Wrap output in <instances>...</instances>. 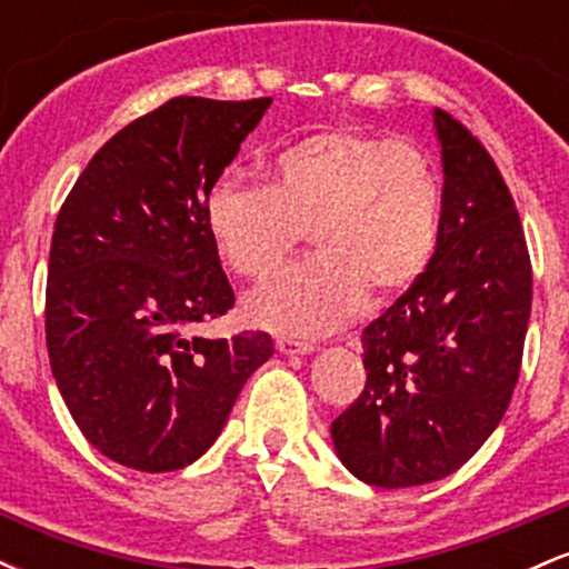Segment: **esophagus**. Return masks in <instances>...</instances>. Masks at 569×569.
<instances>
[{"label": "esophagus", "instance_id": "obj_1", "mask_svg": "<svg viewBox=\"0 0 569 569\" xmlns=\"http://www.w3.org/2000/svg\"><path fill=\"white\" fill-rule=\"evenodd\" d=\"M276 345H278V350L283 352V356H307V352H312V345L305 342V339L278 337Z\"/></svg>", "mask_w": 569, "mask_h": 569}]
</instances>
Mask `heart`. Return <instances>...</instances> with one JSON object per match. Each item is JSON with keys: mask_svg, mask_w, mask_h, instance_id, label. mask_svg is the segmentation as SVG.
Listing matches in <instances>:
<instances>
[{"mask_svg": "<svg viewBox=\"0 0 569 569\" xmlns=\"http://www.w3.org/2000/svg\"><path fill=\"white\" fill-rule=\"evenodd\" d=\"M270 184L234 173L202 200L206 230L232 272L262 280L302 243L318 253L248 293V321L280 335H329L367 297L388 302L415 286L439 243L441 184L420 147L335 126L280 149Z\"/></svg>", "mask_w": 569, "mask_h": 569, "instance_id": "1", "label": "heart"}]
</instances>
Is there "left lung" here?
<instances>
[{
    "label": "left lung",
    "mask_w": 569,
    "mask_h": 569,
    "mask_svg": "<svg viewBox=\"0 0 569 569\" xmlns=\"http://www.w3.org/2000/svg\"><path fill=\"white\" fill-rule=\"evenodd\" d=\"M443 194L428 270L363 329L367 385L331 422L339 460L371 487L455 473L506 415L525 352L532 262L485 143L436 109Z\"/></svg>",
    "instance_id": "1"
}]
</instances>
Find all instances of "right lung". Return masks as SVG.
Here are the masks:
<instances>
[{
	"mask_svg": "<svg viewBox=\"0 0 569 569\" xmlns=\"http://www.w3.org/2000/svg\"><path fill=\"white\" fill-rule=\"evenodd\" d=\"M270 103L171 98L117 130L58 211L50 367L84 439L120 466L166 473L198 460L276 350L264 331L189 337L234 307L202 200Z\"/></svg>",
	"mask_w": 569,
	"mask_h": 569,
	"instance_id": "right-lung-1",
	"label": "right lung"
}]
</instances>
